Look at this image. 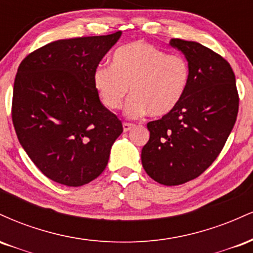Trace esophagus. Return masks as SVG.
<instances>
[{"mask_svg":"<svg viewBox=\"0 0 253 253\" xmlns=\"http://www.w3.org/2000/svg\"><path fill=\"white\" fill-rule=\"evenodd\" d=\"M123 127H124V132H128V130H130L132 128H134L135 125L128 124V123H124L123 124Z\"/></svg>","mask_w":253,"mask_h":253,"instance_id":"obj_1","label":"esophagus"}]
</instances>
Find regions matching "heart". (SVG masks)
<instances>
[{"instance_id":"heart-1","label":"heart","mask_w":253,"mask_h":253,"mask_svg":"<svg viewBox=\"0 0 253 253\" xmlns=\"http://www.w3.org/2000/svg\"><path fill=\"white\" fill-rule=\"evenodd\" d=\"M190 81V66L184 57L168 54L146 42L120 46L112 65H98L92 82L107 109L121 108L127 92L132 95L126 114L138 118L168 115L181 102Z\"/></svg>"}]
</instances>
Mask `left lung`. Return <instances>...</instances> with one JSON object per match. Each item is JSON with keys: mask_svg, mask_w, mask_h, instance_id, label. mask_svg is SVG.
I'll return each mask as SVG.
<instances>
[{"mask_svg": "<svg viewBox=\"0 0 253 253\" xmlns=\"http://www.w3.org/2000/svg\"><path fill=\"white\" fill-rule=\"evenodd\" d=\"M184 54L190 81L172 112L150 121L141 150L146 173L164 185H179L205 172L220 155L239 109L236 76L226 59L195 42H170Z\"/></svg>", "mask_w": 253, "mask_h": 253, "instance_id": "1", "label": "left lung"}]
</instances>
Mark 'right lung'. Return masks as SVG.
Returning a JSON list of instances; mask_svg holds the SVG:
<instances>
[{"mask_svg": "<svg viewBox=\"0 0 253 253\" xmlns=\"http://www.w3.org/2000/svg\"><path fill=\"white\" fill-rule=\"evenodd\" d=\"M121 32L50 42L17 69L11 119L28 157L52 181L81 187L108 164L123 124L101 103L92 75Z\"/></svg>", "mask_w": 253, "mask_h": 253, "instance_id": "right-lung-1", "label": "right lung"}]
</instances>
